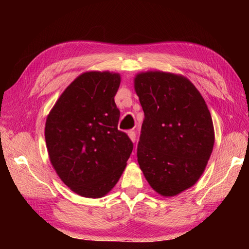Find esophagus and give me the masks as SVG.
I'll return each instance as SVG.
<instances>
[{"mask_svg":"<svg viewBox=\"0 0 249 249\" xmlns=\"http://www.w3.org/2000/svg\"><path fill=\"white\" fill-rule=\"evenodd\" d=\"M128 136H129L130 140H132V142L136 141V133H135L134 130H129V132H128Z\"/></svg>","mask_w":249,"mask_h":249,"instance_id":"obj_1","label":"esophagus"}]
</instances>
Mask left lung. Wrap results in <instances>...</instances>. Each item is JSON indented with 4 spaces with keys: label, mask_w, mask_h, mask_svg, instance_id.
<instances>
[{
    "label": "left lung",
    "mask_w": 249,
    "mask_h": 249,
    "mask_svg": "<svg viewBox=\"0 0 249 249\" xmlns=\"http://www.w3.org/2000/svg\"><path fill=\"white\" fill-rule=\"evenodd\" d=\"M145 113L137 160L150 187L172 196L192 187L213 150L214 128L200 92L181 75L149 71L135 78Z\"/></svg>",
    "instance_id": "8db88e82"
}]
</instances>
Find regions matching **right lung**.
I'll return each mask as SVG.
<instances>
[{
	"label": "right lung",
	"instance_id": "add662e5",
	"mask_svg": "<svg viewBox=\"0 0 249 249\" xmlns=\"http://www.w3.org/2000/svg\"><path fill=\"white\" fill-rule=\"evenodd\" d=\"M119 73L86 72L74 80L46 121L50 161L66 185L86 197H101L119 181L133 150L127 134L117 129L114 96Z\"/></svg>",
	"mask_w": 249,
	"mask_h": 249
}]
</instances>
